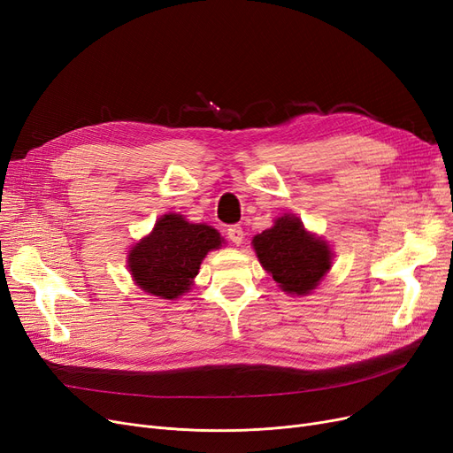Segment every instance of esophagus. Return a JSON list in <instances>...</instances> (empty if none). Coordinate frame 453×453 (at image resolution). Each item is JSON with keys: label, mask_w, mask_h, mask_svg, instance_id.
<instances>
[{"label": "esophagus", "mask_w": 453, "mask_h": 453, "mask_svg": "<svg viewBox=\"0 0 453 453\" xmlns=\"http://www.w3.org/2000/svg\"><path fill=\"white\" fill-rule=\"evenodd\" d=\"M227 237H229L231 242L242 244V241H244V231H242L241 226H231V227L227 229Z\"/></svg>", "instance_id": "1"}]
</instances>
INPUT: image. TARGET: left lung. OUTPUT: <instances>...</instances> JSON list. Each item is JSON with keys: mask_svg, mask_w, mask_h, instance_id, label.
<instances>
[{"mask_svg": "<svg viewBox=\"0 0 453 453\" xmlns=\"http://www.w3.org/2000/svg\"><path fill=\"white\" fill-rule=\"evenodd\" d=\"M252 244L263 269L289 295L311 293L332 266L326 241L311 235L293 214L278 218L271 229L254 237Z\"/></svg>", "mask_w": 453, "mask_h": 453, "instance_id": "1", "label": "left lung"}]
</instances>
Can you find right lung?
<instances>
[{"label": "right lung", "instance_id": "right-lung-1", "mask_svg": "<svg viewBox=\"0 0 453 453\" xmlns=\"http://www.w3.org/2000/svg\"><path fill=\"white\" fill-rule=\"evenodd\" d=\"M224 239L207 224H190L182 214H164L153 231L128 252V269L136 286L165 300L187 293L199 265Z\"/></svg>", "mask_w": 453, "mask_h": 453}]
</instances>
